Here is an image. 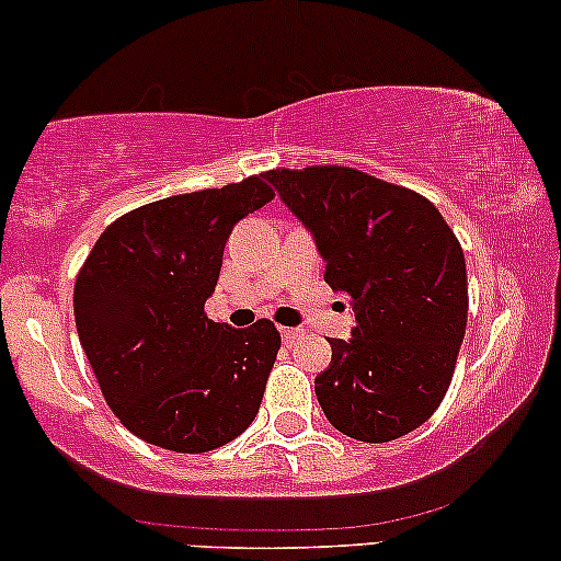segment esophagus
Instances as JSON below:
<instances>
[{"instance_id":"1","label":"esophagus","mask_w":561,"mask_h":561,"mask_svg":"<svg viewBox=\"0 0 561 561\" xmlns=\"http://www.w3.org/2000/svg\"><path fill=\"white\" fill-rule=\"evenodd\" d=\"M282 337H285V343H298L302 337V330H298V327H287V330H282Z\"/></svg>"}]
</instances>
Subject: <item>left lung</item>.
<instances>
[{
    "instance_id": "obj_1",
    "label": "left lung",
    "mask_w": 561,
    "mask_h": 561,
    "mask_svg": "<svg viewBox=\"0 0 561 561\" xmlns=\"http://www.w3.org/2000/svg\"><path fill=\"white\" fill-rule=\"evenodd\" d=\"M285 205L317 237L324 282L356 311L330 340L317 398L334 430L388 443L440 405L467 330V263L440 210L420 192L347 165L274 169Z\"/></svg>"
}]
</instances>
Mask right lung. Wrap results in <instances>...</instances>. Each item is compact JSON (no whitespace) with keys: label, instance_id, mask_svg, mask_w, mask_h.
Instances as JSON below:
<instances>
[{"label":"right lung","instance_id":"add662e5","mask_svg":"<svg viewBox=\"0 0 561 561\" xmlns=\"http://www.w3.org/2000/svg\"><path fill=\"white\" fill-rule=\"evenodd\" d=\"M274 199L263 173L156 199L100 234L73 287L76 330L121 424L152 446L205 454L261 409L282 337L205 317L234 224Z\"/></svg>","mask_w":561,"mask_h":561}]
</instances>
